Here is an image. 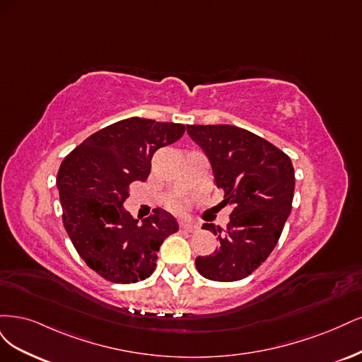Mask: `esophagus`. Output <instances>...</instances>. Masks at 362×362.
<instances>
[{
  "mask_svg": "<svg viewBox=\"0 0 362 362\" xmlns=\"http://www.w3.org/2000/svg\"><path fill=\"white\" fill-rule=\"evenodd\" d=\"M180 231H185V233H195L198 231V227L192 223H180Z\"/></svg>",
  "mask_w": 362,
  "mask_h": 362,
  "instance_id": "esophagus-1",
  "label": "esophagus"
}]
</instances>
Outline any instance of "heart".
<instances>
[{
  "label": "heart",
  "instance_id": "1",
  "mask_svg": "<svg viewBox=\"0 0 362 362\" xmlns=\"http://www.w3.org/2000/svg\"><path fill=\"white\" fill-rule=\"evenodd\" d=\"M183 203L182 202H176V203H174V209H177V211H182V209H183Z\"/></svg>",
  "mask_w": 362,
  "mask_h": 362
}]
</instances>
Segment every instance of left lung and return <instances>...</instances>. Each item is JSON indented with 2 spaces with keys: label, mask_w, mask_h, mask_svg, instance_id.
Masks as SVG:
<instances>
[{
  "label": "left lung",
  "mask_w": 362,
  "mask_h": 362,
  "mask_svg": "<svg viewBox=\"0 0 362 362\" xmlns=\"http://www.w3.org/2000/svg\"><path fill=\"white\" fill-rule=\"evenodd\" d=\"M188 135L203 148L215 183L230 204L226 228L204 224L218 236L215 254L197 257V271L212 281H239L269 257L291 212L295 170L290 158L264 138L231 124H189Z\"/></svg>",
  "instance_id": "left-lung-1"
}]
</instances>
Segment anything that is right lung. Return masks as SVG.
Returning <instances> with one entry per match:
<instances>
[{
	"instance_id": "add662e5",
	"label": "right lung",
	"mask_w": 362,
	"mask_h": 362,
	"mask_svg": "<svg viewBox=\"0 0 362 362\" xmlns=\"http://www.w3.org/2000/svg\"><path fill=\"white\" fill-rule=\"evenodd\" d=\"M183 134L180 123L131 117L90 135L62 162L57 186L64 228L79 257L107 281L148 278L162 242L179 230L159 207L138 223L123 203L132 182L147 180L155 151Z\"/></svg>"
}]
</instances>
